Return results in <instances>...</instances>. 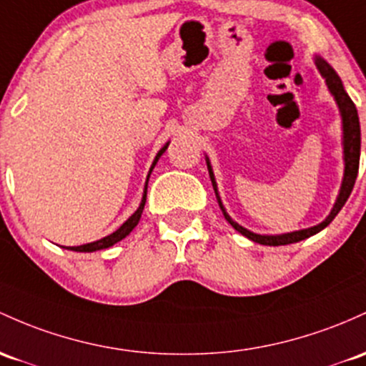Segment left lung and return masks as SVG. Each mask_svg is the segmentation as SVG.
Here are the masks:
<instances>
[{"mask_svg":"<svg viewBox=\"0 0 366 366\" xmlns=\"http://www.w3.org/2000/svg\"><path fill=\"white\" fill-rule=\"evenodd\" d=\"M316 66L321 72L325 79H327V85L330 88L332 95L335 97L337 104H339V109L340 114H342V128H344V162H346V168H344V180H342V187H340L339 192V198H337L335 204H333L330 215L323 220V222L318 224L315 227H309V229H302V231H295V232H288V234H278V236H264V234H255V232L248 231L236 224L231 217L227 215V212L224 210L222 203H220L219 194H217V184L214 179V172H212L210 163L207 162L208 164V174H210L212 179V186H214L215 196H217V202H219L220 210H222L224 217L232 227L236 229L238 232H242L243 236H247L248 239L252 242L260 243V244H269V247H280V244H290V243H297V242H302V239L309 238V236L316 234L320 232L321 229H325L328 224L335 219V215L339 214L340 208L344 207L347 202L349 194H351L352 187H355L356 182V177H358V168H360V149H361V130H360V118H358V111H356L355 102H352L351 97L346 94L344 90L342 81H340L339 76L335 74V71L328 66L321 57H316Z\"/></svg>","mask_w":366,"mask_h":366,"instance_id":"1","label":"left lung"}]
</instances>
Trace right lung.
Wrapping results in <instances>:
<instances>
[{
    "label": "right lung",
    "mask_w": 366,
    "mask_h": 366,
    "mask_svg": "<svg viewBox=\"0 0 366 366\" xmlns=\"http://www.w3.org/2000/svg\"><path fill=\"white\" fill-rule=\"evenodd\" d=\"M167 147H168V144H167V146L163 147L162 151L158 152V154H156V158H154V163H152V167H151V170H149V175H151L152 168H154L156 162H158V159H159V156L163 154V152H164V149H167ZM149 175H147V180H149ZM146 196H147V182H146V187H144L142 203H140V207L137 208V212H135V214L132 215L130 219H128L127 222H124L122 227H119V229H116V231L112 232V234L106 236V238H102V239H99V242H94V243H86V244H81V247H67V250H72V252H95V250H102V248H109V247H112V244H114V243L122 242V239L124 238V236H128V234H130V232H132V229H134V227L137 226V224H139V220H140V215H142V210H144V204H146ZM64 248H66V247H64Z\"/></svg>",
    "instance_id": "right-lung-1"
}]
</instances>
